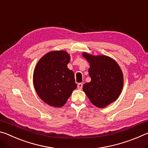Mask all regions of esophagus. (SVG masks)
Wrapping results in <instances>:
<instances>
[{"mask_svg":"<svg viewBox=\"0 0 148 148\" xmlns=\"http://www.w3.org/2000/svg\"><path fill=\"white\" fill-rule=\"evenodd\" d=\"M82 87H83V84L79 83L77 84V88H78V89H82Z\"/></svg>","mask_w":148,"mask_h":148,"instance_id":"esophagus-1","label":"esophagus"}]
</instances>
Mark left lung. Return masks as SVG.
Here are the masks:
<instances>
[{
	"label": "left lung",
	"mask_w": 148,
	"mask_h": 148,
	"mask_svg": "<svg viewBox=\"0 0 148 148\" xmlns=\"http://www.w3.org/2000/svg\"><path fill=\"white\" fill-rule=\"evenodd\" d=\"M89 63L91 81L83 90L91 103L99 108L108 106L118 99L123 87V75L117 62L106 56H92L83 52Z\"/></svg>",
	"instance_id": "left-lung-1"
}]
</instances>
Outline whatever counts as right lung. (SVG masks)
<instances>
[{
  "instance_id": "add662e5",
  "label": "right lung",
  "mask_w": 148,
  "mask_h": 148,
  "mask_svg": "<svg viewBox=\"0 0 148 148\" xmlns=\"http://www.w3.org/2000/svg\"><path fill=\"white\" fill-rule=\"evenodd\" d=\"M70 61L71 56L66 51H51L42 57L35 66V91L49 106L62 107L77 87L74 72L67 67Z\"/></svg>"
}]
</instances>
